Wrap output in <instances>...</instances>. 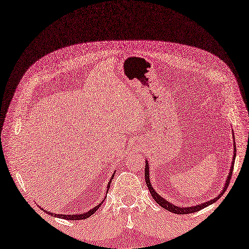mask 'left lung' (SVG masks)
<instances>
[{"label":"left lung","mask_w":249,"mask_h":249,"mask_svg":"<svg viewBox=\"0 0 249 249\" xmlns=\"http://www.w3.org/2000/svg\"><path fill=\"white\" fill-rule=\"evenodd\" d=\"M235 142H234V153H233V157H232V163H231V168H230V172H229V176L228 178H227L226 179V184H225V187L224 189L221 190V193L218 195L217 198H214L213 200H210V201H206V202H203L201 204H197V205H194V206H178L176 204H172L171 202H169V201H167L166 199H163L162 197H160V195H158L155 189L153 188L152 184L150 182V171H149V162L145 161V169H144V177H145V183H146V186L149 187V190L150 193L152 195L153 199H154L156 202L160 204L161 208H163L165 210H168L169 212H172L174 214H189V213H194V212H198V211L202 210L204 208H206V206H209L210 204L214 203L215 201H217L219 197H221L226 192V189L228 188V185H229V182L231 179V176H232V172H233V165H234V160H235Z\"/></svg>","instance_id":"left-lung-1"}]
</instances>
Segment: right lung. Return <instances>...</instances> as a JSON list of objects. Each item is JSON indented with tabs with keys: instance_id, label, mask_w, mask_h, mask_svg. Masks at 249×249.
I'll return each mask as SVG.
<instances>
[{
	"instance_id": "right-lung-1",
	"label": "right lung",
	"mask_w": 249,
	"mask_h": 249,
	"mask_svg": "<svg viewBox=\"0 0 249 249\" xmlns=\"http://www.w3.org/2000/svg\"><path fill=\"white\" fill-rule=\"evenodd\" d=\"M113 177H114V173L112 174V177H111V179L113 178ZM111 179H110V182L108 183V186H107V193H108V190H109V187H110V183H111ZM103 204V202H100L99 204H97L96 206H94V208L92 209V210H89V211H88L87 213H84V214H75V215H63V214H54V213H50V212H47V214H49V215H51V216H55V217H59V218H63V219H67V220H81V219H86V218H89V216L91 215H93L95 212H96V211L99 209V206ZM45 211V210H44ZM46 212V211H45Z\"/></svg>"
}]
</instances>
